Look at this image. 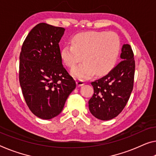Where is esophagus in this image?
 I'll return each instance as SVG.
<instances>
[{
	"label": "esophagus",
	"instance_id": "1",
	"mask_svg": "<svg viewBox=\"0 0 156 156\" xmlns=\"http://www.w3.org/2000/svg\"><path fill=\"white\" fill-rule=\"evenodd\" d=\"M76 85H77L78 86H81L84 84L85 81L83 80H77L76 81Z\"/></svg>",
	"mask_w": 156,
	"mask_h": 156
}]
</instances>
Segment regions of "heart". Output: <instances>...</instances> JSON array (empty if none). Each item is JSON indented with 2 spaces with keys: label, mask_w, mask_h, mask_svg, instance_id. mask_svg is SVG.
Wrapping results in <instances>:
<instances>
[{
  "label": "heart",
  "mask_w": 156,
  "mask_h": 156,
  "mask_svg": "<svg viewBox=\"0 0 156 156\" xmlns=\"http://www.w3.org/2000/svg\"><path fill=\"white\" fill-rule=\"evenodd\" d=\"M73 45L67 44L61 51V58L72 75L79 79H87L96 73L98 75L109 73L116 66L121 51L119 35L114 32L94 31L80 33L72 40Z\"/></svg>",
  "instance_id": "heart-1"
}]
</instances>
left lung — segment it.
<instances>
[{"mask_svg":"<svg viewBox=\"0 0 156 156\" xmlns=\"http://www.w3.org/2000/svg\"><path fill=\"white\" fill-rule=\"evenodd\" d=\"M122 61L107 75L92 81L94 89L88 101L89 110L95 118L108 121L123 111L133 89L135 62L130 44L122 47Z\"/></svg>","mask_w":156,"mask_h":156,"instance_id":"left-lung-1","label":"left lung"}]
</instances>
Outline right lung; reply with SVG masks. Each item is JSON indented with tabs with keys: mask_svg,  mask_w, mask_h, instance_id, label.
Masks as SVG:
<instances>
[{
	"mask_svg": "<svg viewBox=\"0 0 156 156\" xmlns=\"http://www.w3.org/2000/svg\"><path fill=\"white\" fill-rule=\"evenodd\" d=\"M64 30L40 23L21 47L19 79L23 98L32 113L42 119L58 116L76 88L75 81L62 63L58 43Z\"/></svg>",
	"mask_w": 156,
	"mask_h": 156,
	"instance_id": "1",
	"label": "right lung"
}]
</instances>
